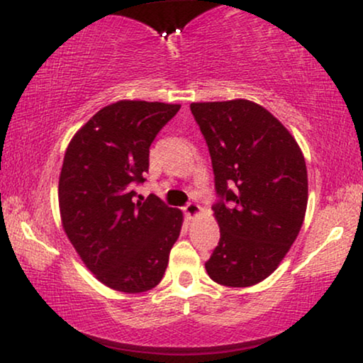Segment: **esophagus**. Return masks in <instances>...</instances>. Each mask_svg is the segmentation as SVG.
Wrapping results in <instances>:
<instances>
[{"label": "esophagus", "mask_w": 363, "mask_h": 363, "mask_svg": "<svg viewBox=\"0 0 363 363\" xmlns=\"http://www.w3.org/2000/svg\"><path fill=\"white\" fill-rule=\"evenodd\" d=\"M200 210H201L200 205H198V203H195V201L186 203L185 208H183V211H185L188 220H193V218H195L198 213H200Z\"/></svg>", "instance_id": "1"}]
</instances>
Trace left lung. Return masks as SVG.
<instances>
[{
  "instance_id": "left-lung-1",
  "label": "left lung",
  "mask_w": 363,
  "mask_h": 363,
  "mask_svg": "<svg viewBox=\"0 0 363 363\" xmlns=\"http://www.w3.org/2000/svg\"><path fill=\"white\" fill-rule=\"evenodd\" d=\"M211 157L220 242L205 262L221 286L266 279L299 235L307 208V168L287 128L255 102L190 106Z\"/></svg>"
}]
</instances>
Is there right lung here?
I'll list each match as a JSON object with an SVG mask.
<instances>
[{"label":"right lung","instance_id":"right-lung-1","mask_svg":"<svg viewBox=\"0 0 363 363\" xmlns=\"http://www.w3.org/2000/svg\"><path fill=\"white\" fill-rule=\"evenodd\" d=\"M178 111V104H111L74 135L64 155V231L84 264L116 291L135 294L155 287L180 236V210L155 195L133 201L135 186L145 182L152 142Z\"/></svg>","mask_w":363,"mask_h":363}]
</instances>
